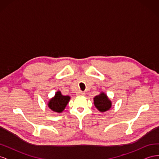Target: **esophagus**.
<instances>
[{"label": "esophagus", "instance_id": "obj_1", "mask_svg": "<svg viewBox=\"0 0 159 159\" xmlns=\"http://www.w3.org/2000/svg\"><path fill=\"white\" fill-rule=\"evenodd\" d=\"M85 92H82V91H78V92H77V95L78 96H84L85 95Z\"/></svg>", "mask_w": 159, "mask_h": 159}]
</instances>
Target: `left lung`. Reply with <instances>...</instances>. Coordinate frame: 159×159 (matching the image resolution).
Segmentation results:
<instances>
[{
    "label": "left lung",
    "mask_w": 159,
    "mask_h": 159,
    "mask_svg": "<svg viewBox=\"0 0 159 159\" xmlns=\"http://www.w3.org/2000/svg\"><path fill=\"white\" fill-rule=\"evenodd\" d=\"M93 102L94 105H95L97 109L102 111V112L108 110L111 106L110 100L104 93H102L100 95L96 96L93 98Z\"/></svg>",
    "instance_id": "obj_1"
}]
</instances>
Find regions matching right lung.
<instances>
[{
  "mask_svg": "<svg viewBox=\"0 0 159 159\" xmlns=\"http://www.w3.org/2000/svg\"><path fill=\"white\" fill-rule=\"evenodd\" d=\"M70 96H63L61 92H57L55 93L54 98L49 101L48 106L53 111L60 113L65 109L67 103L70 101Z\"/></svg>",
  "mask_w": 159,
  "mask_h": 159,
  "instance_id": "1",
  "label": "right lung"
}]
</instances>
